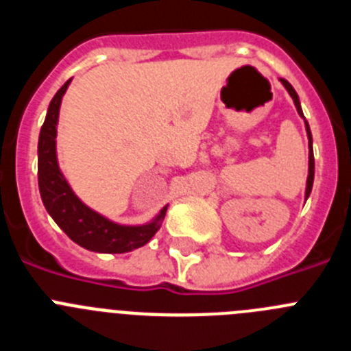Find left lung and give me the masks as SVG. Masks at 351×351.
I'll return each mask as SVG.
<instances>
[{"label":"left lung","instance_id":"1","mask_svg":"<svg viewBox=\"0 0 351 351\" xmlns=\"http://www.w3.org/2000/svg\"><path fill=\"white\" fill-rule=\"evenodd\" d=\"M280 80H281V84L285 86V89L288 91V95L291 96L293 104H295V108H297V112H299V116L304 119V125H306V133H308V138H309V170H308V181H306V200H308L309 193H311V190H313V181H315V156H313L311 130H309L308 121H306V117H304V114H302V108H300V101H299V95L295 93V89L291 88V84L288 82V80H285V79H280Z\"/></svg>","mask_w":351,"mask_h":351}]
</instances>
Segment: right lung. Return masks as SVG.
I'll return each mask as SVG.
<instances>
[{"instance_id": "1", "label": "right lung", "mask_w": 351, "mask_h": 351, "mask_svg": "<svg viewBox=\"0 0 351 351\" xmlns=\"http://www.w3.org/2000/svg\"><path fill=\"white\" fill-rule=\"evenodd\" d=\"M68 82L56 93L38 137V188L42 202L61 230L79 246L95 253H128L147 244L160 230L167 207L145 225H119L98 214L73 193L58 165L56 135L63 95Z\"/></svg>"}]
</instances>
